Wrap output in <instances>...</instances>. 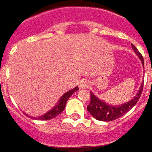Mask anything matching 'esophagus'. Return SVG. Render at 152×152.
<instances>
[{
    "mask_svg": "<svg viewBox=\"0 0 152 152\" xmlns=\"http://www.w3.org/2000/svg\"><path fill=\"white\" fill-rule=\"evenodd\" d=\"M79 88H81V89H85V88H88L90 86V83L88 81H86V80H81L79 82Z\"/></svg>",
    "mask_w": 152,
    "mask_h": 152,
    "instance_id": "obj_1",
    "label": "esophagus"
}]
</instances>
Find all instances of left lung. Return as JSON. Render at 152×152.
<instances>
[{"label":"left lung","instance_id":"left-lung-1","mask_svg":"<svg viewBox=\"0 0 152 152\" xmlns=\"http://www.w3.org/2000/svg\"><path fill=\"white\" fill-rule=\"evenodd\" d=\"M131 45L133 50H134L135 54L140 57V61L142 62V65H144V59L142 55L140 54V52L138 50L137 48L134 45ZM143 85L144 83H142L141 85H140V90L136 94V96L134 97L132 100H130L129 102H127L125 104H123V105H120V106H116V107L108 105L107 103H105L104 102H102V100L97 98L92 92H91V103L87 107V110L97 120L106 121V122L116 120L117 118H121L122 116H124V114L127 113L137 103L140 97L141 96V94H142Z\"/></svg>","mask_w":152,"mask_h":152}]
</instances>
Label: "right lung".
<instances>
[{
	"instance_id": "right-lung-1",
	"label": "right lung",
	"mask_w": 152,
	"mask_h": 152,
	"mask_svg": "<svg viewBox=\"0 0 152 152\" xmlns=\"http://www.w3.org/2000/svg\"><path fill=\"white\" fill-rule=\"evenodd\" d=\"M78 90H79V88H78V87H75L73 90H70L69 91L66 92V93L60 98V100L58 101L57 104H56L55 107L52 108L50 111L47 112L46 113L44 114V115H42V116H39L38 118H34V119L49 120L56 118L57 115H59V114L61 113V112L64 110V108L66 107V104H67V100L69 99V97L71 96L73 93L76 92ZM27 116H28V115H27Z\"/></svg>"
}]
</instances>
